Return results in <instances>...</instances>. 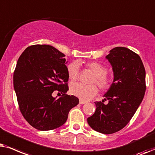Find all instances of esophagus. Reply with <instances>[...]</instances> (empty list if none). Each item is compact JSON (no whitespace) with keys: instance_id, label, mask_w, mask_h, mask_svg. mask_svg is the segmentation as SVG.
I'll list each match as a JSON object with an SVG mask.
<instances>
[{"instance_id":"34e87169","label":"esophagus","mask_w":155,"mask_h":155,"mask_svg":"<svg viewBox=\"0 0 155 155\" xmlns=\"http://www.w3.org/2000/svg\"><path fill=\"white\" fill-rule=\"evenodd\" d=\"M86 101H83V100H80L79 101V104H86Z\"/></svg>"}]
</instances>
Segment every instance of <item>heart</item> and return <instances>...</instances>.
I'll return each mask as SVG.
<instances>
[{"label": "heart", "instance_id": "heart-1", "mask_svg": "<svg viewBox=\"0 0 155 155\" xmlns=\"http://www.w3.org/2000/svg\"><path fill=\"white\" fill-rule=\"evenodd\" d=\"M88 69L94 74L91 80L92 84H96L103 91L108 89L113 84V79L107 75V68L96 61H90L86 64ZM79 73V64L78 61H73L67 66V74L71 81H76L78 79ZM70 92L81 100H89L96 96L98 93V88L94 84L85 85L81 83L71 84L70 86Z\"/></svg>", "mask_w": 155, "mask_h": 155}]
</instances>
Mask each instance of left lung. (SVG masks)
<instances>
[{
  "mask_svg": "<svg viewBox=\"0 0 155 155\" xmlns=\"http://www.w3.org/2000/svg\"><path fill=\"white\" fill-rule=\"evenodd\" d=\"M112 67L113 81L102 101L95 102L96 111L88 117L92 129L112 134L123 129L135 114L146 90L145 69L140 56L130 49L115 47L106 57ZM108 100V104L104 102Z\"/></svg>",
  "mask_w": 155,
  "mask_h": 155,
  "instance_id": "left-lung-1",
  "label": "left lung"
}]
</instances>
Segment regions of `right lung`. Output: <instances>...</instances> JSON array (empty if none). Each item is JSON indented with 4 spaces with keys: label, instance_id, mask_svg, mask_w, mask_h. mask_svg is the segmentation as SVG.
I'll use <instances>...</instances> for the list:
<instances>
[{
    "label": "right lung",
    "instance_id": "right-lung-1",
    "mask_svg": "<svg viewBox=\"0 0 155 155\" xmlns=\"http://www.w3.org/2000/svg\"><path fill=\"white\" fill-rule=\"evenodd\" d=\"M64 57L51 45H36L27 47L18 60L13 86L20 112L39 130L61 126L70 110L79 104V98L66 94L69 76ZM54 90L63 96L53 97Z\"/></svg>",
    "mask_w": 155,
    "mask_h": 155
}]
</instances>
